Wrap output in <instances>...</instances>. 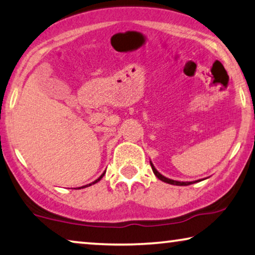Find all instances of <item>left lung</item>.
Returning <instances> with one entry per match:
<instances>
[{
    "label": "left lung",
    "instance_id": "obj_1",
    "mask_svg": "<svg viewBox=\"0 0 255 255\" xmlns=\"http://www.w3.org/2000/svg\"><path fill=\"white\" fill-rule=\"evenodd\" d=\"M149 163H151L152 170H153V172H154V175H155L160 180H162V181H164V183H167V184L177 185V186H187V185H191V184H194V183H197V181H201V180H195V181H178V180L169 179V178H167V177H164V176L161 175V173L156 170V169L154 168V165H153V163L151 162V161H149Z\"/></svg>",
    "mask_w": 255,
    "mask_h": 255
}]
</instances>
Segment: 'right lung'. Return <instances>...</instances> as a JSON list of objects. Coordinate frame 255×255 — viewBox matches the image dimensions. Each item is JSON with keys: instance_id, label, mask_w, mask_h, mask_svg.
<instances>
[{"instance_id": "1", "label": "right lung", "mask_w": 255, "mask_h": 255, "mask_svg": "<svg viewBox=\"0 0 255 255\" xmlns=\"http://www.w3.org/2000/svg\"><path fill=\"white\" fill-rule=\"evenodd\" d=\"M104 173H106V171H104V172L102 173V175H101V176L99 177V178H98V179H96V180H94V181H93V183H91V184H87V185H85V186H82V187H79V188H85V187H88V186H91V185H94V184H96V183H98V181H100L101 179H102V178H103Z\"/></svg>"}]
</instances>
